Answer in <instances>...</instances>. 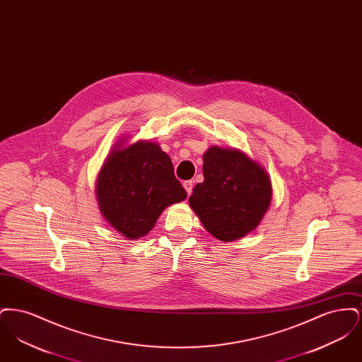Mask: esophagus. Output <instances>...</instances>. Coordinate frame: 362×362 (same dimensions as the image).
<instances>
[{"instance_id":"obj_1","label":"esophagus","mask_w":362,"mask_h":362,"mask_svg":"<svg viewBox=\"0 0 362 362\" xmlns=\"http://www.w3.org/2000/svg\"><path fill=\"white\" fill-rule=\"evenodd\" d=\"M183 187H185L186 192L189 195V194H191V191H192V182H191V180H186V182L183 183Z\"/></svg>"}]
</instances>
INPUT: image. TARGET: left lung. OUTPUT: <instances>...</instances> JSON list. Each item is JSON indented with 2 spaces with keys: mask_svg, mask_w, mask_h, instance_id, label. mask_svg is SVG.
Listing matches in <instances>:
<instances>
[{
  "mask_svg": "<svg viewBox=\"0 0 362 362\" xmlns=\"http://www.w3.org/2000/svg\"><path fill=\"white\" fill-rule=\"evenodd\" d=\"M204 182L189 197V207L207 232L230 243L252 232L272 204L266 170L236 148L213 145L204 153Z\"/></svg>",
  "mask_w": 362,
  "mask_h": 362,
  "instance_id": "8db88e82",
  "label": "left lung"
}]
</instances>
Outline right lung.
Masks as SVG:
<instances>
[{
  "label": "right lung",
  "mask_w": 362,
  "mask_h": 362,
  "mask_svg": "<svg viewBox=\"0 0 362 362\" xmlns=\"http://www.w3.org/2000/svg\"><path fill=\"white\" fill-rule=\"evenodd\" d=\"M121 138L96 179V199L107 221L127 240L148 235L160 214L186 199L170 156L151 139L126 145Z\"/></svg>",
  "instance_id": "1"
}]
</instances>
